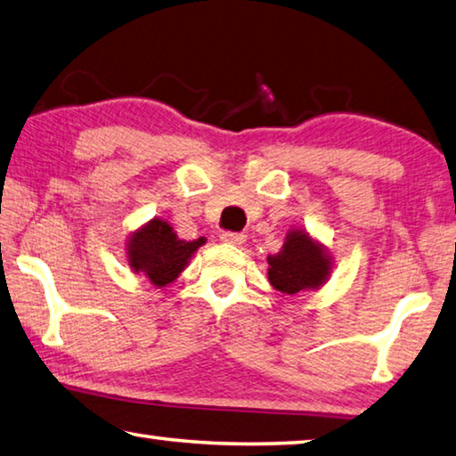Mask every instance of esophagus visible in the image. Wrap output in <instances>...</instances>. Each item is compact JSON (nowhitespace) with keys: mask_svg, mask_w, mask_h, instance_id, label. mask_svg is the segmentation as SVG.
I'll return each mask as SVG.
<instances>
[{"mask_svg":"<svg viewBox=\"0 0 456 456\" xmlns=\"http://www.w3.org/2000/svg\"><path fill=\"white\" fill-rule=\"evenodd\" d=\"M220 240L224 244H234V246H240L246 242V234L240 232H222L220 234Z\"/></svg>","mask_w":456,"mask_h":456,"instance_id":"1","label":"esophagus"}]
</instances>
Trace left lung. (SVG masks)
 <instances>
[{
    "instance_id": "obj_1",
    "label": "left lung",
    "mask_w": 456,
    "mask_h": 456,
    "mask_svg": "<svg viewBox=\"0 0 456 456\" xmlns=\"http://www.w3.org/2000/svg\"><path fill=\"white\" fill-rule=\"evenodd\" d=\"M332 258L322 244L305 230H290L282 250L268 256V281L276 290L289 297L298 292L316 290L329 281Z\"/></svg>"
}]
</instances>
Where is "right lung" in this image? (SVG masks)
<instances>
[{"label": "right lung", "mask_w": 456, "mask_h": 456, "mask_svg": "<svg viewBox=\"0 0 456 456\" xmlns=\"http://www.w3.org/2000/svg\"><path fill=\"white\" fill-rule=\"evenodd\" d=\"M202 244H206V238L191 242L180 240L170 224L154 218L130 236L126 256L135 274H143L158 289H164L180 276Z\"/></svg>", "instance_id": "1"}]
</instances>
